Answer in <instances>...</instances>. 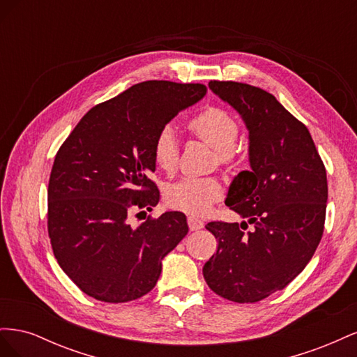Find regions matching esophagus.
Segmentation results:
<instances>
[{
	"label": "esophagus",
	"instance_id": "1",
	"mask_svg": "<svg viewBox=\"0 0 357 357\" xmlns=\"http://www.w3.org/2000/svg\"><path fill=\"white\" fill-rule=\"evenodd\" d=\"M188 225H189V229L190 231H199L204 228V222L199 220L195 215H189L188 218Z\"/></svg>",
	"mask_w": 357,
	"mask_h": 357
}]
</instances>
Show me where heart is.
<instances>
[{
  "mask_svg": "<svg viewBox=\"0 0 357 357\" xmlns=\"http://www.w3.org/2000/svg\"><path fill=\"white\" fill-rule=\"evenodd\" d=\"M188 129L192 135L214 149V155L220 165H231L236 160L235 143L240 135V126L235 119L218 107H210L192 117ZM152 155L158 169L171 174L177 168L178 143L174 128L165 125L158 132ZM223 195L222 183L215 177H186L165 189V199L172 208L192 214L207 213L211 205Z\"/></svg>",
  "mask_w": 357,
  "mask_h": 357,
  "instance_id": "heart-1",
  "label": "heart"
}]
</instances>
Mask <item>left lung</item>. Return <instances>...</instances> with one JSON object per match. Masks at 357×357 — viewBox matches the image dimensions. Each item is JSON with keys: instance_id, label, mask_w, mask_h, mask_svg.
<instances>
[{"instance_id": "1", "label": "left lung", "mask_w": 357, "mask_h": 357, "mask_svg": "<svg viewBox=\"0 0 357 357\" xmlns=\"http://www.w3.org/2000/svg\"><path fill=\"white\" fill-rule=\"evenodd\" d=\"M208 88L241 116L250 169L235 176L225 204L244 220L210 222L218 252L204 265L208 287L234 302H257L307 266L325 226V165L304 123L269 92L238 82Z\"/></svg>"}]
</instances>
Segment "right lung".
Here are the masks:
<instances>
[{
  "mask_svg": "<svg viewBox=\"0 0 357 357\" xmlns=\"http://www.w3.org/2000/svg\"><path fill=\"white\" fill-rule=\"evenodd\" d=\"M207 93L199 83L150 80L95 105L56 153L47 189V229L62 271L102 302H128L156 286L162 259L185 238L186 215L167 211L131 226L152 210L150 180L158 132Z\"/></svg>",
  "mask_w": 357,
  "mask_h": 357,
  "instance_id": "right-lung-1",
  "label": "right lung"
}]
</instances>
